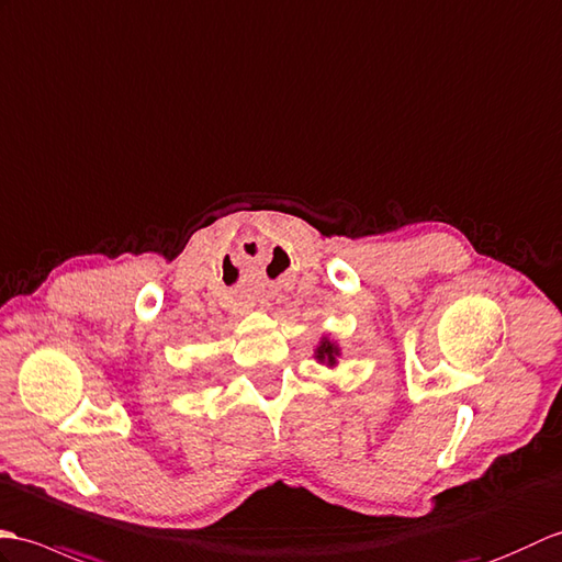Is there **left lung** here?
Returning a JSON list of instances; mask_svg holds the SVG:
<instances>
[{
    "mask_svg": "<svg viewBox=\"0 0 562 562\" xmlns=\"http://www.w3.org/2000/svg\"><path fill=\"white\" fill-rule=\"evenodd\" d=\"M339 358H341V346L324 334L319 344L315 346V360L324 368H336L339 366Z\"/></svg>",
    "mask_w": 562,
    "mask_h": 562,
    "instance_id": "1",
    "label": "left lung"
}]
</instances>
